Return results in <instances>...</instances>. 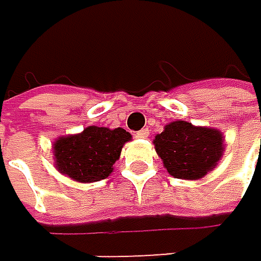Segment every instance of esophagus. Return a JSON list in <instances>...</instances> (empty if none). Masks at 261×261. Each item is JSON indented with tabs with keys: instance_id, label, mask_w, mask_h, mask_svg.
<instances>
[{
	"instance_id": "34e87169",
	"label": "esophagus",
	"mask_w": 261,
	"mask_h": 261,
	"mask_svg": "<svg viewBox=\"0 0 261 261\" xmlns=\"http://www.w3.org/2000/svg\"><path fill=\"white\" fill-rule=\"evenodd\" d=\"M147 135H149V130L147 129H141L140 132L135 134V138H147Z\"/></svg>"
}]
</instances>
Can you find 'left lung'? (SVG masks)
Masks as SVG:
<instances>
[{
  "instance_id": "left-lung-1",
  "label": "left lung",
  "mask_w": 261,
  "mask_h": 261,
  "mask_svg": "<svg viewBox=\"0 0 261 261\" xmlns=\"http://www.w3.org/2000/svg\"><path fill=\"white\" fill-rule=\"evenodd\" d=\"M153 146L169 175L200 180L217 168L224 152V137L218 129L177 120L155 135Z\"/></svg>"
}]
</instances>
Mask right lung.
Segmentation results:
<instances>
[{"mask_svg":"<svg viewBox=\"0 0 261 261\" xmlns=\"http://www.w3.org/2000/svg\"><path fill=\"white\" fill-rule=\"evenodd\" d=\"M132 135L123 127L87 126L80 134L58 137L52 144L55 169L78 183L108 178Z\"/></svg>","mask_w":261,"mask_h":261,"instance_id":"1","label":"right lung"}]
</instances>
